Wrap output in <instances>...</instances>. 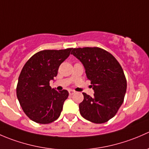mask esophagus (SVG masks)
<instances>
[{
    "label": "esophagus",
    "mask_w": 149,
    "mask_h": 149,
    "mask_svg": "<svg viewBox=\"0 0 149 149\" xmlns=\"http://www.w3.org/2000/svg\"><path fill=\"white\" fill-rule=\"evenodd\" d=\"M68 92H69V94H70V95H73V94L75 93V91H73V90L70 89V90H69V91H68Z\"/></svg>",
    "instance_id": "obj_1"
}]
</instances>
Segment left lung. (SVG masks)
<instances>
[{
  "mask_svg": "<svg viewBox=\"0 0 149 149\" xmlns=\"http://www.w3.org/2000/svg\"><path fill=\"white\" fill-rule=\"evenodd\" d=\"M71 54L84 65L94 91L93 97L83 93L81 115L92 123H106L116 115L124 101L127 81L121 65L112 54L97 47L73 48Z\"/></svg>",
  "mask_w": 149,
  "mask_h": 149,
  "instance_id": "1",
  "label": "left lung"
}]
</instances>
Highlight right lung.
Returning a JSON list of instances; mask_svg holds the SVG:
<instances>
[{
    "label": "right lung",
    "mask_w": 149,
    "mask_h": 149,
    "mask_svg": "<svg viewBox=\"0 0 149 149\" xmlns=\"http://www.w3.org/2000/svg\"><path fill=\"white\" fill-rule=\"evenodd\" d=\"M72 49L40 51L24 65L18 80L16 96L24 113L32 121L48 124L61 115L68 91L52 88L49 81L57 76L59 66Z\"/></svg>",
    "instance_id": "1"
}]
</instances>
